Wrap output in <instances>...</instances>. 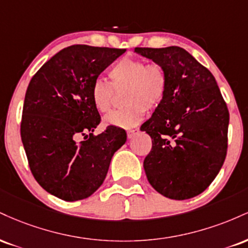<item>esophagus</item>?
Returning <instances> with one entry per match:
<instances>
[{"label":"esophagus","instance_id":"1","mask_svg":"<svg viewBox=\"0 0 248 248\" xmlns=\"http://www.w3.org/2000/svg\"><path fill=\"white\" fill-rule=\"evenodd\" d=\"M138 133H139V129H129V130H127L128 139H133L134 136H135Z\"/></svg>","mask_w":248,"mask_h":248}]
</instances>
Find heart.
<instances>
[{
  "label": "heart",
  "mask_w": 248,
  "mask_h": 248,
  "mask_svg": "<svg viewBox=\"0 0 248 248\" xmlns=\"http://www.w3.org/2000/svg\"><path fill=\"white\" fill-rule=\"evenodd\" d=\"M110 82L95 79L91 86V100L98 112L112 109L115 92H124L122 109L110 113L104 119L105 126L130 128L144 118L148 109L162 104L168 88V77L160 64H147L139 58L124 57L116 62L108 72Z\"/></svg>",
  "instance_id": "1"
}]
</instances>
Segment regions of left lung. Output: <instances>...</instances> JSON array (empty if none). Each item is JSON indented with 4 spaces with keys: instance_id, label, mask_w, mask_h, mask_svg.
I'll return each mask as SVG.
<instances>
[{
    "instance_id": "obj_1",
    "label": "left lung",
    "mask_w": 248,
    "mask_h": 248,
    "mask_svg": "<svg viewBox=\"0 0 248 248\" xmlns=\"http://www.w3.org/2000/svg\"><path fill=\"white\" fill-rule=\"evenodd\" d=\"M164 67V100L141 130L153 147L143 168L150 186L164 197L183 201L212 183L227 152L230 114L217 81L205 66L179 46L135 47Z\"/></svg>"
}]
</instances>
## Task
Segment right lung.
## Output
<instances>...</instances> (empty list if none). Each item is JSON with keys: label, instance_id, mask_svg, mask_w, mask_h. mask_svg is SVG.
I'll return each instance as SVG.
<instances>
[{"label": "right lung", "instance_id": "right-lung-1", "mask_svg": "<svg viewBox=\"0 0 248 248\" xmlns=\"http://www.w3.org/2000/svg\"><path fill=\"white\" fill-rule=\"evenodd\" d=\"M124 52L71 45L45 62L29 82L22 142L33 177L62 201H80L95 192L114 153L127 140L124 129L112 126L93 135L101 118L91 100L93 81ZM80 136L84 141L78 142Z\"/></svg>", "mask_w": 248, "mask_h": 248}]
</instances>
